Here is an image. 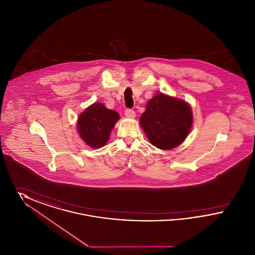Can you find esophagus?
<instances>
[{
  "label": "esophagus",
  "mask_w": 255,
  "mask_h": 255,
  "mask_svg": "<svg viewBox=\"0 0 255 255\" xmlns=\"http://www.w3.org/2000/svg\"><path fill=\"white\" fill-rule=\"evenodd\" d=\"M125 116L127 118H129V119H133L135 117V113H134L133 110L126 109V111H125Z\"/></svg>",
  "instance_id": "34e87169"
}]
</instances>
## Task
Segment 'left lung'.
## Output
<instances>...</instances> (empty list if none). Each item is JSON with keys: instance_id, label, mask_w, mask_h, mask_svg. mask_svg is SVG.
Instances as JSON below:
<instances>
[{"instance_id": "left-lung-1", "label": "left lung", "mask_w": 255, "mask_h": 255, "mask_svg": "<svg viewBox=\"0 0 255 255\" xmlns=\"http://www.w3.org/2000/svg\"><path fill=\"white\" fill-rule=\"evenodd\" d=\"M192 122V111L184 100L160 93L147 102L139 123L153 145L169 150L186 138Z\"/></svg>"}]
</instances>
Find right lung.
<instances>
[{
    "mask_svg": "<svg viewBox=\"0 0 255 255\" xmlns=\"http://www.w3.org/2000/svg\"><path fill=\"white\" fill-rule=\"evenodd\" d=\"M119 120L120 115L116 111L94 103L79 115L77 132L87 145L100 148L109 140L111 131Z\"/></svg>",
    "mask_w": 255,
    "mask_h": 255,
    "instance_id": "1",
    "label": "right lung"
}]
</instances>
